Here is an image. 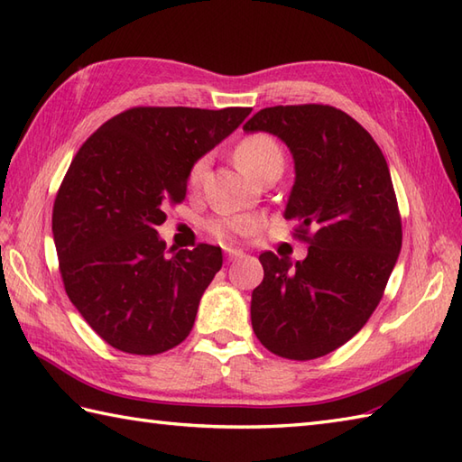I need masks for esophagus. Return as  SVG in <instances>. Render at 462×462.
<instances>
[{
  "instance_id": "34e87169",
  "label": "esophagus",
  "mask_w": 462,
  "mask_h": 462,
  "mask_svg": "<svg viewBox=\"0 0 462 462\" xmlns=\"http://www.w3.org/2000/svg\"><path fill=\"white\" fill-rule=\"evenodd\" d=\"M224 252H226V258H228V260H238V258H242V256H244V252H242V250L224 248Z\"/></svg>"
}]
</instances>
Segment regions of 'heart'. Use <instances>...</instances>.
<instances>
[{"instance_id": "obj_1", "label": "heart", "mask_w": 462, "mask_h": 462, "mask_svg": "<svg viewBox=\"0 0 462 462\" xmlns=\"http://www.w3.org/2000/svg\"><path fill=\"white\" fill-rule=\"evenodd\" d=\"M234 159H236L240 169L250 174L252 179H258V176L270 169L273 164H283V152L282 146L273 136L266 133H254L244 136L238 143L236 151H234ZM206 169V159H199L189 172V182L194 186L199 184ZM216 238L220 240H232L238 238L242 234H248L254 230V220L246 218V216H216L208 224H206Z\"/></svg>"}]
</instances>
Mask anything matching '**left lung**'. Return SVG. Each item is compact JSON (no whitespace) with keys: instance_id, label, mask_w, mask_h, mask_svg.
I'll return each mask as SVG.
<instances>
[{"instance_id":"left-lung-1","label":"left lung","mask_w":462,"mask_h":462,"mask_svg":"<svg viewBox=\"0 0 462 462\" xmlns=\"http://www.w3.org/2000/svg\"><path fill=\"white\" fill-rule=\"evenodd\" d=\"M244 131L288 144L296 182L283 216L310 244L296 263L260 254L254 333L280 357L328 356L365 326L399 258L403 230L387 161L356 119L329 105L268 106Z\"/></svg>"}]
</instances>
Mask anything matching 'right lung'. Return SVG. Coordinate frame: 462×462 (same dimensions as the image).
<instances>
[{"label":"right lung","instance_id":"right-lung-1","mask_svg":"<svg viewBox=\"0 0 462 462\" xmlns=\"http://www.w3.org/2000/svg\"><path fill=\"white\" fill-rule=\"evenodd\" d=\"M250 106H133L77 151L53 204V240L69 300L97 336L133 356L179 346L194 326L222 250H171L156 226L180 204L192 164Z\"/></svg>","mask_w":462,"mask_h":462}]
</instances>
